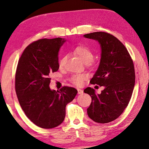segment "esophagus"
<instances>
[{
    "label": "esophagus",
    "mask_w": 149,
    "mask_h": 149,
    "mask_svg": "<svg viewBox=\"0 0 149 149\" xmlns=\"http://www.w3.org/2000/svg\"><path fill=\"white\" fill-rule=\"evenodd\" d=\"M77 93H78V94H83V91L81 90V89H80V88H77Z\"/></svg>",
    "instance_id": "1"
}]
</instances>
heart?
Masks as SVG:
<instances>
[{
  "label": "heart",
  "instance_id": "b5f03b06",
  "mask_svg": "<svg viewBox=\"0 0 149 149\" xmlns=\"http://www.w3.org/2000/svg\"><path fill=\"white\" fill-rule=\"evenodd\" d=\"M74 53L76 54L77 56H79L80 58L86 64H88L92 65L93 64V58L94 57L93 52L90 48L85 45H80L76 48H75ZM67 60V56H64L62 58L60 61H59V67L63 68L65 64L66 61ZM85 79V77L84 75L78 74V75H72V77L70 78L72 83L74 85L80 86L82 85L84 79Z\"/></svg>",
  "mask_w": 149,
  "mask_h": 149
}]
</instances>
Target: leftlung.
Returning <instances> with one entry per match:
<instances>
[{"label": "left lung", "mask_w": 149, "mask_h": 149, "mask_svg": "<svg viewBox=\"0 0 149 149\" xmlns=\"http://www.w3.org/2000/svg\"><path fill=\"white\" fill-rule=\"evenodd\" d=\"M83 36L100 45V62L90 82L104 86L100 94L91 87L84 90L92 98L87 114L96 123H110L123 113L131 99L136 78L133 61L123 43L111 34L95 32Z\"/></svg>", "instance_id": "8db88e82"}]
</instances>
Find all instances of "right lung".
Listing matches in <instances>:
<instances>
[{
	"instance_id": "right-lung-1",
	"label": "right lung",
	"mask_w": 149,
	"mask_h": 149,
	"mask_svg": "<svg viewBox=\"0 0 149 149\" xmlns=\"http://www.w3.org/2000/svg\"><path fill=\"white\" fill-rule=\"evenodd\" d=\"M66 41L56 38L34 42L25 48L17 64L15 88L19 102L26 117L42 128L60 125L66 105L77 93L70 86L56 91L49 87L51 75L59 68V50Z\"/></svg>"
}]
</instances>
